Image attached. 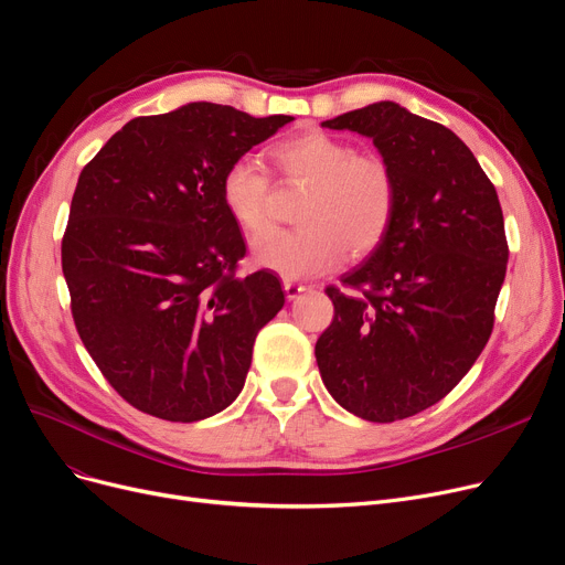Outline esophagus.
I'll return each instance as SVG.
<instances>
[{
  "label": "esophagus",
  "mask_w": 565,
  "mask_h": 565,
  "mask_svg": "<svg viewBox=\"0 0 565 565\" xmlns=\"http://www.w3.org/2000/svg\"><path fill=\"white\" fill-rule=\"evenodd\" d=\"M307 290V286H302L300 281H292V279H284V292H286V298L288 300H295V298H300V295Z\"/></svg>",
  "instance_id": "esophagus-1"
}]
</instances>
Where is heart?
I'll return each instance as SVG.
<instances>
[{"mask_svg":"<svg viewBox=\"0 0 565 565\" xmlns=\"http://www.w3.org/2000/svg\"><path fill=\"white\" fill-rule=\"evenodd\" d=\"M267 158L290 185L309 188L298 222L305 228L256 237L252 260L286 279L316 277L337 267L345 252L364 256L387 235L396 183L392 167L350 141L305 130L275 143ZM222 203L245 235L270 224V183L252 160L233 162L222 175Z\"/></svg>","mask_w":565,"mask_h":565,"instance_id":"b5f03b06","label":"heart"}]
</instances>
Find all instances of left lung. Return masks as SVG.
<instances>
[{"mask_svg":"<svg viewBox=\"0 0 565 565\" xmlns=\"http://www.w3.org/2000/svg\"><path fill=\"white\" fill-rule=\"evenodd\" d=\"M373 139L392 167L387 235L330 286L334 320L316 343L332 398L373 424L407 419L447 396L479 360L507 277L494 185L465 141L392 100L322 121Z\"/></svg>","mask_w":565,"mask_h":565,"instance_id":"1","label":"left lung"}]
</instances>
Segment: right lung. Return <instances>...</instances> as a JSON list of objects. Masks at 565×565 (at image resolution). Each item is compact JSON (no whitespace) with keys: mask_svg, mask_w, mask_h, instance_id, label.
<instances>
[{"mask_svg":"<svg viewBox=\"0 0 565 565\" xmlns=\"http://www.w3.org/2000/svg\"><path fill=\"white\" fill-rule=\"evenodd\" d=\"M290 121L188 103L132 118L82 169L62 243L71 309L132 407L192 424L243 392L254 339L286 300L273 273L235 277L245 241L220 188Z\"/></svg>","mask_w":565,"mask_h":565,"instance_id":"1","label":"right lung"}]
</instances>
